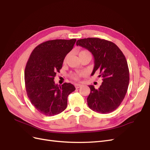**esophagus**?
I'll return each mask as SVG.
<instances>
[{
	"label": "esophagus",
	"mask_w": 150,
	"mask_h": 150,
	"mask_svg": "<svg viewBox=\"0 0 150 150\" xmlns=\"http://www.w3.org/2000/svg\"><path fill=\"white\" fill-rule=\"evenodd\" d=\"M75 88H80V87H82V85H81V84H78V83H76V84H75Z\"/></svg>",
	"instance_id": "34e87169"
}]
</instances>
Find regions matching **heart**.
Listing matches in <instances>:
<instances>
[{"mask_svg": "<svg viewBox=\"0 0 150 150\" xmlns=\"http://www.w3.org/2000/svg\"><path fill=\"white\" fill-rule=\"evenodd\" d=\"M85 53H89L86 50H83V51H80V52L79 53V56H80V55H81V54H85ZM67 57H68V55H67V56L65 57V58H64V62H66L67 59ZM82 75V74H72L71 75V78L75 80H79V77Z\"/></svg>", "mask_w": 150, "mask_h": 150, "instance_id": "1", "label": "heart"}]
</instances>
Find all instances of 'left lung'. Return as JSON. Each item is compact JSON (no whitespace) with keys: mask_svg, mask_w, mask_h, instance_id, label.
I'll return each mask as SVG.
<instances>
[{"mask_svg":"<svg viewBox=\"0 0 150 150\" xmlns=\"http://www.w3.org/2000/svg\"><path fill=\"white\" fill-rule=\"evenodd\" d=\"M76 45L91 51L94 57L93 75L100 71L102 85L96 89L89 85L87 104L92 110L108 114L115 110L125 98L129 82V72L125 55L114 42L97 38L79 40Z\"/></svg>","mask_w":150,"mask_h":150,"instance_id":"left-lung-1","label":"left lung"}]
</instances>
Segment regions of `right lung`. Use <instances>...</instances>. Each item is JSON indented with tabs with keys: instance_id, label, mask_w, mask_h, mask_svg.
<instances>
[{
	"instance_id": "right-lung-1",
	"label": "right lung",
	"mask_w": 150,
	"mask_h": 150,
	"mask_svg": "<svg viewBox=\"0 0 150 150\" xmlns=\"http://www.w3.org/2000/svg\"><path fill=\"white\" fill-rule=\"evenodd\" d=\"M76 40L43 42L33 50L28 59L24 71L27 95L33 105L45 115L53 116L63 112L67 108L68 95L75 90L70 83L56 85L54 79Z\"/></svg>"
}]
</instances>
